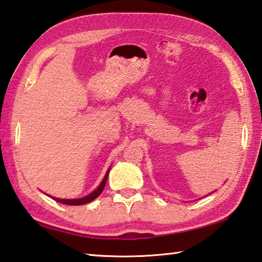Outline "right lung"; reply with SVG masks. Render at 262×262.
I'll return each instance as SVG.
<instances>
[{
    "label": "right lung",
    "instance_id": "obj_1",
    "mask_svg": "<svg viewBox=\"0 0 262 262\" xmlns=\"http://www.w3.org/2000/svg\"><path fill=\"white\" fill-rule=\"evenodd\" d=\"M110 170V169H109ZM109 170L107 171V173H105L104 178L102 182L100 183V186L94 190L93 192H91L89 196L84 197V198H80V199H59V198H53L56 200V202L58 203H62V204H65V205H72V206H79V205H84V204H88L92 202L93 199H96L98 196H100V193L102 192L103 188L105 186V182H107V179H108V174H109Z\"/></svg>",
    "mask_w": 262,
    "mask_h": 262
}]
</instances>
